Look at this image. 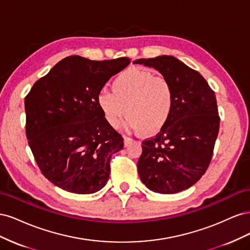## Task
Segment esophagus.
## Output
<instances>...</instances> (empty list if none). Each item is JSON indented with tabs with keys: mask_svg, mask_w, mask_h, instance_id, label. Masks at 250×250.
<instances>
[{
	"mask_svg": "<svg viewBox=\"0 0 250 250\" xmlns=\"http://www.w3.org/2000/svg\"><path fill=\"white\" fill-rule=\"evenodd\" d=\"M131 139L129 138V137H126V135H124V146L125 147H127L128 145H129V144L131 143Z\"/></svg>",
	"mask_w": 250,
	"mask_h": 250,
	"instance_id": "34e87169",
	"label": "esophagus"
}]
</instances>
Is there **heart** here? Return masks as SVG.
<instances>
[{
	"label": "heart",
	"mask_w": 250,
	"mask_h": 250,
	"mask_svg": "<svg viewBox=\"0 0 250 250\" xmlns=\"http://www.w3.org/2000/svg\"><path fill=\"white\" fill-rule=\"evenodd\" d=\"M112 92L101 89L97 105L107 124L120 126L126 116L127 126L143 135H154L168 124L175 106L171 82L149 70L131 67L112 81Z\"/></svg>",
	"instance_id": "heart-1"
}]
</instances>
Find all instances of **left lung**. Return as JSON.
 <instances>
[{"label": "left lung", "instance_id": "obj_1", "mask_svg": "<svg viewBox=\"0 0 250 250\" xmlns=\"http://www.w3.org/2000/svg\"><path fill=\"white\" fill-rule=\"evenodd\" d=\"M134 63L157 70L175 92L168 124L142 143L140 178L156 193L187 190L206 173L213 157L220 124L215 92L197 71L173 56L142 58Z\"/></svg>", "mask_w": 250, "mask_h": 250}]
</instances>
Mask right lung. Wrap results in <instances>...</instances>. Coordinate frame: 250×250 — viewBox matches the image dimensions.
<instances>
[{"instance_id": "1", "label": "right lung", "mask_w": 250, "mask_h": 250, "mask_svg": "<svg viewBox=\"0 0 250 250\" xmlns=\"http://www.w3.org/2000/svg\"><path fill=\"white\" fill-rule=\"evenodd\" d=\"M129 58H63L25 98L26 135L44 177L64 191L92 194L106 185L110 158L124 146L107 124L97 95Z\"/></svg>"}]
</instances>
